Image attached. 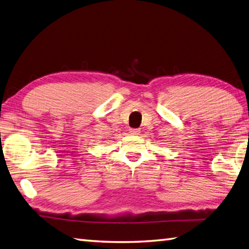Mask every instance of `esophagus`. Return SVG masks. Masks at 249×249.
<instances>
[{
	"mask_svg": "<svg viewBox=\"0 0 249 249\" xmlns=\"http://www.w3.org/2000/svg\"><path fill=\"white\" fill-rule=\"evenodd\" d=\"M139 133H140V129L139 128H131L130 129V134L131 135H139Z\"/></svg>",
	"mask_w": 249,
	"mask_h": 249,
	"instance_id": "1",
	"label": "esophagus"
}]
</instances>
